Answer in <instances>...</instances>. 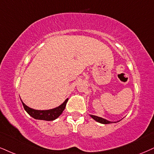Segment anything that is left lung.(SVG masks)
Segmentation results:
<instances>
[{
  "instance_id": "1",
  "label": "left lung",
  "mask_w": 154,
  "mask_h": 154,
  "mask_svg": "<svg viewBox=\"0 0 154 154\" xmlns=\"http://www.w3.org/2000/svg\"><path fill=\"white\" fill-rule=\"evenodd\" d=\"M91 117H92L93 119H94V120H96V121H98V122H99L100 123H103V124H108V123H111V121H109L106 120V119H103V118L96 116H94V115H91Z\"/></svg>"
}]
</instances>
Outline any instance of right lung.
Masks as SVG:
<instances>
[{
    "label": "right lung",
    "instance_id": "1",
    "mask_svg": "<svg viewBox=\"0 0 154 154\" xmlns=\"http://www.w3.org/2000/svg\"><path fill=\"white\" fill-rule=\"evenodd\" d=\"M22 101V100H21ZM68 98L61 105L58 107L55 108V109L45 110V111H41V110H35L31 108L28 107L23 102H22L23 106L24 109L26 112L35 119H39V120H45V121H54L57 119L59 116L61 114L62 112L65 109L66 103H67Z\"/></svg>",
    "mask_w": 154,
    "mask_h": 154
}]
</instances>
